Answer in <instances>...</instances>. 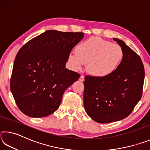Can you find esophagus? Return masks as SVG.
<instances>
[{
    "mask_svg": "<svg viewBox=\"0 0 150 150\" xmlns=\"http://www.w3.org/2000/svg\"><path fill=\"white\" fill-rule=\"evenodd\" d=\"M84 79H85L84 76H83V75H81V77H79V81H81V82H83V81H84Z\"/></svg>",
    "mask_w": 150,
    "mask_h": 150,
    "instance_id": "1",
    "label": "esophagus"
}]
</instances>
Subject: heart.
Listing matches in <instances>:
<instances>
[{
    "label": "heart",
    "mask_w": 150,
    "mask_h": 150,
    "mask_svg": "<svg viewBox=\"0 0 150 150\" xmlns=\"http://www.w3.org/2000/svg\"><path fill=\"white\" fill-rule=\"evenodd\" d=\"M124 52L120 45L98 37H91L79 44L76 52L71 53L69 62L75 69L87 64V71L98 77L110 75L122 61Z\"/></svg>",
    "instance_id": "b5f03b06"
}]
</instances>
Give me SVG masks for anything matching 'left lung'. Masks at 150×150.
Listing matches in <instances>:
<instances>
[{"instance_id": "obj_1", "label": "left lung", "mask_w": 150, "mask_h": 150, "mask_svg": "<svg viewBox=\"0 0 150 150\" xmlns=\"http://www.w3.org/2000/svg\"><path fill=\"white\" fill-rule=\"evenodd\" d=\"M124 57L115 72L106 77L87 75L84 81L83 103L86 112L98 123H110L130 115L141 99L145 77L139 55L122 40Z\"/></svg>"}]
</instances>
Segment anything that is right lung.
<instances>
[{
	"mask_svg": "<svg viewBox=\"0 0 150 150\" xmlns=\"http://www.w3.org/2000/svg\"><path fill=\"white\" fill-rule=\"evenodd\" d=\"M83 32L47 30L24 44L15 58L11 91L18 107L32 118L57 110L65 91L80 75L65 68L71 51Z\"/></svg>",
	"mask_w": 150,
	"mask_h": 150,
	"instance_id": "obj_1",
	"label": "right lung"
}]
</instances>
